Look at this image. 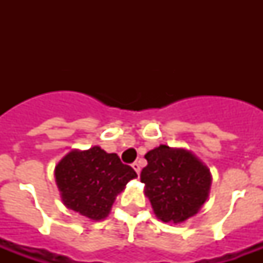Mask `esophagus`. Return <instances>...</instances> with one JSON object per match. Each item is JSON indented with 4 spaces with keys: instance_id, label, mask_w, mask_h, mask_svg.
Segmentation results:
<instances>
[{
    "instance_id": "esophagus-1",
    "label": "esophagus",
    "mask_w": 263,
    "mask_h": 263,
    "mask_svg": "<svg viewBox=\"0 0 263 263\" xmlns=\"http://www.w3.org/2000/svg\"><path fill=\"white\" fill-rule=\"evenodd\" d=\"M132 168H134V171H135V172L139 175V173H140V165L138 164V162H134V164H132Z\"/></svg>"
}]
</instances>
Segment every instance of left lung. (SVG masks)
Instances as JSON below:
<instances>
[{
	"instance_id": "1",
	"label": "left lung",
	"mask_w": 263,
	"mask_h": 263,
	"mask_svg": "<svg viewBox=\"0 0 263 263\" xmlns=\"http://www.w3.org/2000/svg\"><path fill=\"white\" fill-rule=\"evenodd\" d=\"M140 173L144 195L158 220L180 224L199 212L208 200L212 173L190 150L160 144L144 156Z\"/></svg>"
}]
</instances>
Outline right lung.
<instances>
[{"mask_svg": "<svg viewBox=\"0 0 263 263\" xmlns=\"http://www.w3.org/2000/svg\"><path fill=\"white\" fill-rule=\"evenodd\" d=\"M55 184L63 203L92 221L105 220L116 196L138 175L124 165L115 153L94 146L88 150L73 148L54 169Z\"/></svg>", "mask_w": 263, "mask_h": 263, "instance_id": "right-lung-1", "label": "right lung"}]
</instances>
